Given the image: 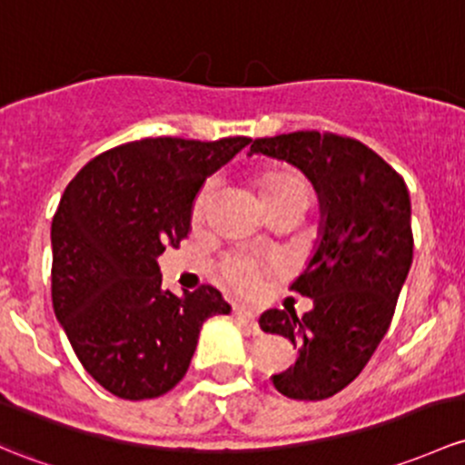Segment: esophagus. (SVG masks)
<instances>
[{
    "instance_id": "esophagus-1",
    "label": "esophagus",
    "mask_w": 465,
    "mask_h": 465,
    "mask_svg": "<svg viewBox=\"0 0 465 465\" xmlns=\"http://www.w3.org/2000/svg\"><path fill=\"white\" fill-rule=\"evenodd\" d=\"M233 314L238 316V319H242L249 325V330H253L258 334V319H256V312L249 310V307H242V305H236L233 307Z\"/></svg>"
}]
</instances>
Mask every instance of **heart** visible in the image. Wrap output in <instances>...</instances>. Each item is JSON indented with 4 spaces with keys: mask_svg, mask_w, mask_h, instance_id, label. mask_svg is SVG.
Returning <instances> with one entry per match:
<instances>
[{
    "mask_svg": "<svg viewBox=\"0 0 465 465\" xmlns=\"http://www.w3.org/2000/svg\"><path fill=\"white\" fill-rule=\"evenodd\" d=\"M256 187L258 195H261L265 209L276 207V204L287 203V200H301L307 204L310 200V183L302 173H298L294 169H267L262 173L256 175ZM213 200V183H207L200 189L198 195L193 200L192 216L193 220H200L207 213L209 204ZM265 270H272L270 265H261L253 258L241 256H229L224 258L220 272H223L224 281L232 287H236L238 292H253L261 282V276Z\"/></svg>",
    "mask_w": 465,
    "mask_h": 465,
    "instance_id": "obj_1",
    "label": "heart"
}]
</instances>
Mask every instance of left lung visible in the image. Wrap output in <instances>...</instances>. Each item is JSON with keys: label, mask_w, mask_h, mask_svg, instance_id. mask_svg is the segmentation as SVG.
<instances>
[{"label": "left lung", "mask_w": 465, "mask_h": 465, "mask_svg": "<svg viewBox=\"0 0 465 465\" xmlns=\"http://www.w3.org/2000/svg\"><path fill=\"white\" fill-rule=\"evenodd\" d=\"M294 164L312 180L321 203L319 245L292 290L314 301L267 310L262 331L290 339L294 365L272 376L273 388L298 401L334 397L372 359L392 322L412 265L410 193L403 178L354 138L319 131L258 138L249 155Z\"/></svg>", "instance_id": "1"}]
</instances>
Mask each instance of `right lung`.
I'll return each mask as SVG.
<instances>
[{
	"label": "right lung",
	"mask_w": 465,
	"mask_h": 465,
	"mask_svg": "<svg viewBox=\"0 0 465 465\" xmlns=\"http://www.w3.org/2000/svg\"><path fill=\"white\" fill-rule=\"evenodd\" d=\"M252 138H144L104 151L68 183L53 216L57 321L97 383L155 399L187 374L209 316L232 307L212 285L163 290L158 256L192 229L200 187Z\"/></svg>",
	"instance_id": "add662e5"
}]
</instances>
